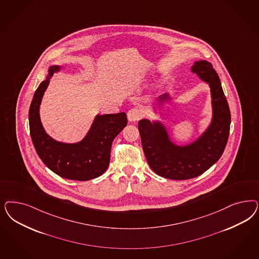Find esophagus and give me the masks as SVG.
I'll use <instances>...</instances> for the list:
<instances>
[{"label": "esophagus", "instance_id": "esophagus-1", "mask_svg": "<svg viewBox=\"0 0 259 259\" xmlns=\"http://www.w3.org/2000/svg\"><path fill=\"white\" fill-rule=\"evenodd\" d=\"M143 115V110L139 108H134L127 111V119L130 122L138 121Z\"/></svg>", "mask_w": 259, "mask_h": 259}]
</instances>
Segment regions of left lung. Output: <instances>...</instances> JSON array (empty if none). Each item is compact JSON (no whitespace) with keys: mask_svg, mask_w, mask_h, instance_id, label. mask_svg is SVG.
<instances>
[{"mask_svg":"<svg viewBox=\"0 0 259 259\" xmlns=\"http://www.w3.org/2000/svg\"><path fill=\"white\" fill-rule=\"evenodd\" d=\"M191 70L209 84L211 97L210 121L197 138L188 144H177L162 121L141 119L138 122L143 150L150 168L172 180L194 178L209 169L221 157L230 134L231 112L215 70L206 60L194 61ZM172 100L170 93L160 95L153 103L152 112L161 114L166 104Z\"/></svg>","mask_w":259,"mask_h":259,"instance_id":"obj_1","label":"left lung"}]
</instances>
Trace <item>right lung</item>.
Segmentation results:
<instances>
[{"instance_id":"add662e5","label":"right lung","mask_w":259,"mask_h":259,"mask_svg":"<svg viewBox=\"0 0 259 259\" xmlns=\"http://www.w3.org/2000/svg\"><path fill=\"white\" fill-rule=\"evenodd\" d=\"M63 69L61 65L50 66L47 79L34 93L28 113L30 136L39 157L54 174L70 180L88 181L107 170L112 141L126 125L127 119L125 112L98 113L81 141L66 143L52 138L42 125L40 106L50 78Z\"/></svg>"}]
</instances>
